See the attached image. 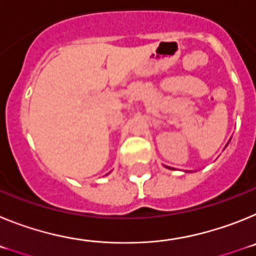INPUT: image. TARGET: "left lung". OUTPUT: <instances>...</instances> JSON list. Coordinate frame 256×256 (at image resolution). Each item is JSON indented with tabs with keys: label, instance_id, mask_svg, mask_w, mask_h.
I'll return each instance as SVG.
<instances>
[{
	"label": "left lung",
	"instance_id": "obj_1",
	"mask_svg": "<svg viewBox=\"0 0 256 256\" xmlns=\"http://www.w3.org/2000/svg\"><path fill=\"white\" fill-rule=\"evenodd\" d=\"M166 168H168V166H166Z\"/></svg>",
	"mask_w": 256,
	"mask_h": 256
}]
</instances>
